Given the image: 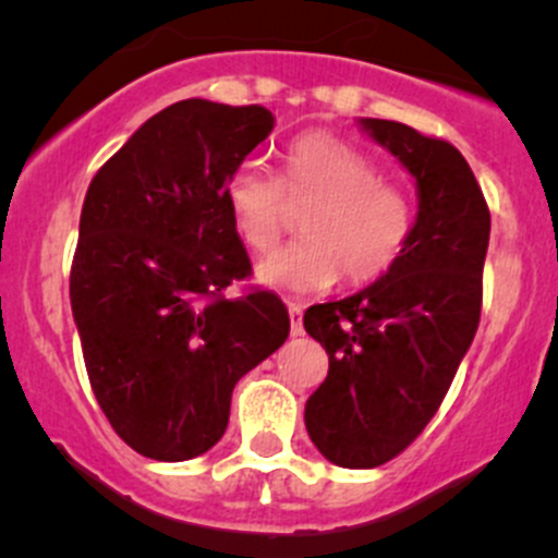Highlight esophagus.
<instances>
[{
	"label": "esophagus",
	"mask_w": 558,
	"mask_h": 558,
	"mask_svg": "<svg viewBox=\"0 0 558 558\" xmlns=\"http://www.w3.org/2000/svg\"><path fill=\"white\" fill-rule=\"evenodd\" d=\"M302 313H305V307L296 305V302H289V318H291V335L300 337L302 331Z\"/></svg>",
	"instance_id": "1"
}]
</instances>
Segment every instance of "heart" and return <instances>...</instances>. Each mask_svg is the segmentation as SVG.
Here are the masks:
<instances>
[{"label":"heart","instance_id":"heart-1","mask_svg":"<svg viewBox=\"0 0 558 558\" xmlns=\"http://www.w3.org/2000/svg\"><path fill=\"white\" fill-rule=\"evenodd\" d=\"M234 229L253 251H267L289 221V207H305V238L275 247L256 264L258 283L291 294L369 286L391 272L415 234V202L378 161L329 132H307L283 150L280 178L243 161L227 178Z\"/></svg>","mask_w":558,"mask_h":558}]
</instances>
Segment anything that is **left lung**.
I'll list each match as a JSON object with an SVG mask.
<instances>
[{"instance_id": "obj_1", "label": "left lung", "mask_w": 558, "mask_h": 558, "mask_svg": "<svg viewBox=\"0 0 558 558\" xmlns=\"http://www.w3.org/2000/svg\"><path fill=\"white\" fill-rule=\"evenodd\" d=\"M362 129L415 178L418 216L397 267L359 294L307 307L329 373L305 404L307 435L337 466L399 456L446 399L477 331L492 216L451 143L397 121Z\"/></svg>"}]
</instances>
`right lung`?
I'll list each match as a JSON object with an SVG mask.
<instances>
[{
	"label": "right lung",
	"instance_id": "add662e5",
	"mask_svg": "<svg viewBox=\"0 0 558 558\" xmlns=\"http://www.w3.org/2000/svg\"><path fill=\"white\" fill-rule=\"evenodd\" d=\"M272 126L267 107L183 99L148 118L86 191L72 315L99 408L148 459L210 451L238 380L289 337L272 291L223 296L251 275L223 189Z\"/></svg>",
	"mask_w": 558,
	"mask_h": 558
}]
</instances>
